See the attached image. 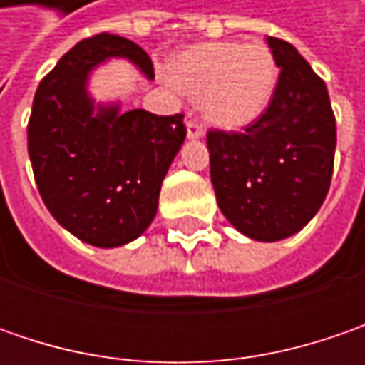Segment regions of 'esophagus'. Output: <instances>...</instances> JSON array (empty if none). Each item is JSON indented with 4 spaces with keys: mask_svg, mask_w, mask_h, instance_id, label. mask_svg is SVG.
<instances>
[{
    "mask_svg": "<svg viewBox=\"0 0 365 365\" xmlns=\"http://www.w3.org/2000/svg\"><path fill=\"white\" fill-rule=\"evenodd\" d=\"M187 135H189L190 140L203 138V135H205L203 123H199V121H197V120H189V121H187Z\"/></svg>",
    "mask_w": 365,
    "mask_h": 365,
    "instance_id": "esophagus-1",
    "label": "esophagus"
}]
</instances>
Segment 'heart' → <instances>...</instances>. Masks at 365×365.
Instances as JSON below:
<instances>
[{
	"instance_id": "obj_1",
	"label": "heart",
	"mask_w": 365,
	"mask_h": 365,
	"mask_svg": "<svg viewBox=\"0 0 365 365\" xmlns=\"http://www.w3.org/2000/svg\"><path fill=\"white\" fill-rule=\"evenodd\" d=\"M178 89L199 99L207 120L240 130L268 109L278 64L264 42H207L176 54L168 68Z\"/></svg>"
}]
</instances>
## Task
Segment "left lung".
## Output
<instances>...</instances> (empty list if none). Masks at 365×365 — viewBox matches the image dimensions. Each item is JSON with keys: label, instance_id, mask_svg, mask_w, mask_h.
I'll list each match as a JSON object with an SVG mask.
<instances>
[{"label": "left lung", "instance_id": "1", "mask_svg": "<svg viewBox=\"0 0 365 365\" xmlns=\"http://www.w3.org/2000/svg\"><path fill=\"white\" fill-rule=\"evenodd\" d=\"M280 77L268 109L244 132L209 130L211 182L237 232L278 242L315 217L335 158V115L323 78L280 38L268 36Z\"/></svg>", "mask_w": 365, "mask_h": 365}]
</instances>
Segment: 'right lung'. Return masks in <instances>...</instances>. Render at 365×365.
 <instances>
[{"mask_svg": "<svg viewBox=\"0 0 365 365\" xmlns=\"http://www.w3.org/2000/svg\"><path fill=\"white\" fill-rule=\"evenodd\" d=\"M111 56L154 78L152 61L115 34L81 40L40 81L28 121V154L52 217L85 244L118 247L146 232L158 209L168 166L187 128L182 113L93 106L89 73Z\"/></svg>", "mask_w": 365, "mask_h": 365, "instance_id": "1", "label": "right lung"}]
</instances>
